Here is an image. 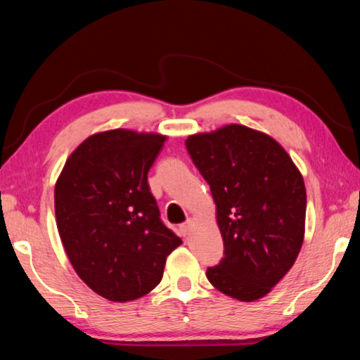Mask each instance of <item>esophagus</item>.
<instances>
[{
  "label": "esophagus",
  "mask_w": 360,
  "mask_h": 360,
  "mask_svg": "<svg viewBox=\"0 0 360 360\" xmlns=\"http://www.w3.org/2000/svg\"><path fill=\"white\" fill-rule=\"evenodd\" d=\"M193 224H195L193 219H187V221L181 225V231H182V235H188V233H191V230H192V227H193Z\"/></svg>",
  "instance_id": "1"
}]
</instances>
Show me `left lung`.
I'll return each mask as SVG.
<instances>
[{
    "mask_svg": "<svg viewBox=\"0 0 360 360\" xmlns=\"http://www.w3.org/2000/svg\"><path fill=\"white\" fill-rule=\"evenodd\" d=\"M186 148L210 184L224 240L225 257L206 276L225 295L259 300L285 276L303 245L300 169L275 138L240 124L195 133Z\"/></svg>",
    "mask_w": 360,
    "mask_h": 360,
    "instance_id": "1",
    "label": "left lung"
}]
</instances>
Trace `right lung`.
I'll use <instances>...</instances> for the list:
<instances>
[{"label": "right lung", "instance_id": "1", "mask_svg": "<svg viewBox=\"0 0 360 360\" xmlns=\"http://www.w3.org/2000/svg\"><path fill=\"white\" fill-rule=\"evenodd\" d=\"M162 133L114 129L90 135L56 182L60 240L77 276L111 302H131L162 281L182 240L160 221L148 173Z\"/></svg>", "mask_w": 360, "mask_h": 360}]
</instances>
